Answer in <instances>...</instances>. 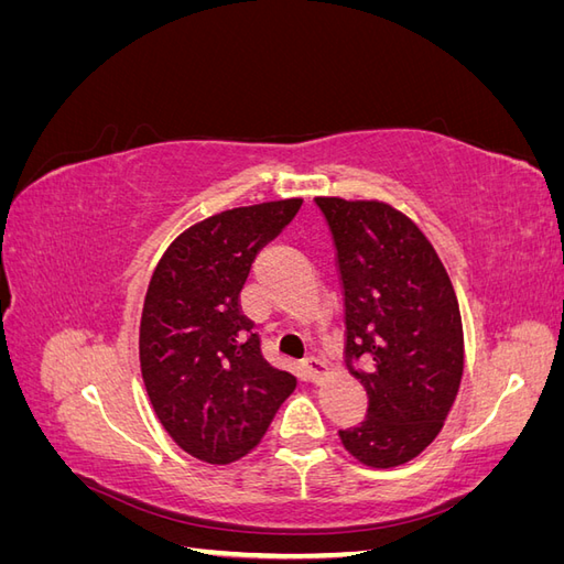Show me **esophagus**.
Segmentation results:
<instances>
[{"label": "esophagus", "instance_id": "obj_1", "mask_svg": "<svg viewBox=\"0 0 564 564\" xmlns=\"http://www.w3.org/2000/svg\"><path fill=\"white\" fill-rule=\"evenodd\" d=\"M301 371L308 381H319V379H324V373H327V367H324V362L317 360L315 355H311L301 362Z\"/></svg>", "mask_w": 564, "mask_h": 564}]
</instances>
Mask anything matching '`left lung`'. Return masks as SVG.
Instances as JSON below:
<instances>
[{
    "instance_id": "8db88e82",
    "label": "left lung",
    "mask_w": 564,
    "mask_h": 564,
    "mask_svg": "<svg viewBox=\"0 0 564 564\" xmlns=\"http://www.w3.org/2000/svg\"><path fill=\"white\" fill-rule=\"evenodd\" d=\"M315 202L344 284L346 365L369 398L365 421L338 435L365 466L395 468L431 445L456 400L464 377L458 301L412 218L379 199Z\"/></svg>"
}]
</instances>
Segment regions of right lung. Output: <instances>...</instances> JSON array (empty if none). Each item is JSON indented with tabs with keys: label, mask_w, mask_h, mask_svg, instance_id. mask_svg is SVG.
<instances>
[{
	"label": "right lung",
	"mask_w": 564,
	"mask_h": 564,
	"mask_svg": "<svg viewBox=\"0 0 564 564\" xmlns=\"http://www.w3.org/2000/svg\"><path fill=\"white\" fill-rule=\"evenodd\" d=\"M303 199L251 204L183 230L160 259L141 315V373L176 445L207 464L249 454L296 379L270 367L240 308L251 263Z\"/></svg>",
	"instance_id": "add662e5"
}]
</instances>
